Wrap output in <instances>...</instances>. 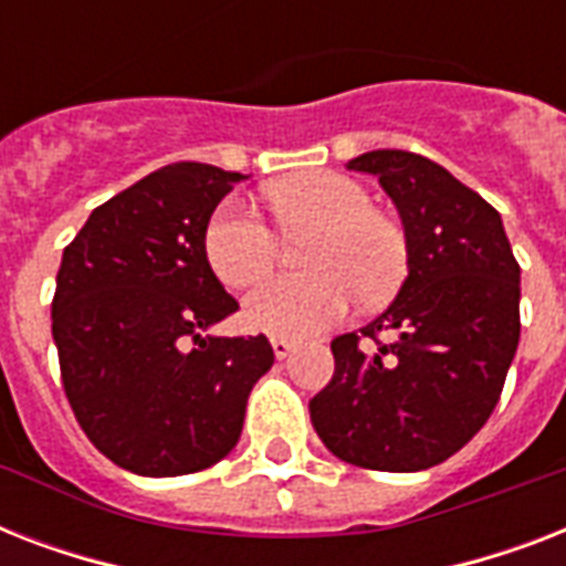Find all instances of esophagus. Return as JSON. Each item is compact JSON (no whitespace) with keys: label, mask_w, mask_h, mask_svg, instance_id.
<instances>
[{"label":"esophagus","mask_w":566,"mask_h":566,"mask_svg":"<svg viewBox=\"0 0 566 566\" xmlns=\"http://www.w3.org/2000/svg\"><path fill=\"white\" fill-rule=\"evenodd\" d=\"M270 344H273V353L279 361H284V358L296 349V344H293L291 337H270Z\"/></svg>","instance_id":"34e87169"}]
</instances>
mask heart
<instances>
[{
    "label": "heart",
    "mask_w": 566,
    "mask_h": 566,
    "mask_svg": "<svg viewBox=\"0 0 566 566\" xmlns=\"http://www.w3.org/2000/svg\"><path fill=\"white\" fill-rule=\"evenodd\" d=\"M270 202L287 234L317 231L305 247L314 273L279 275L249 293L247 323L258 332L308 337L344 317L358 291L385 302L402 284L408 243L399 226L376 213L370 190L340 172H302L279 181ZM205 255L222 282L243 291L282 255L275 229L247 199H226L205 229Z\"/></svg>",
    "instance_id": "obj_1"
}]
</instances>
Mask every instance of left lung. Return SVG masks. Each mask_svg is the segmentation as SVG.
Wrapping results in <instances>:
<instances>
[{"mask_svg": "<svg viewBox=\"0 0 566 566\" xmlns=\"http://www.w3.org/2000/svg\"><path fill=\"white\" fill-rule=\"evenodd\" d=\"M376 176L402 217L408 279L361 332L332 340L335 376L308 402L332 455L417 473L470 443L500 402L520 344V264L500 211L402 149L346 164ZM394 331L390 342H378Z\"/></svg>", "mask_w": 566, "mask_h": 566, "instance_id": "obj_1", "label": "left lung"}]
</instances>
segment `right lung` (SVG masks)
<instances>
[{"instance_id":"right-lung-1","label":"right lung","mask_w":566,"mask_h":566,"mask_svg":"<svg viewBox=\"0 0 566 566\" xmlns=\"http://www.w3.org/2000/svg\"><path fill=\"white\" fill-rule=\"evenodd\" d=\"M240 172L179 161L87 217L52 300L66 399L102 455L137 475H185L240 440L264 335L217 337L238 311L205 255V229Z\"/></svg>"}]
</instances>
